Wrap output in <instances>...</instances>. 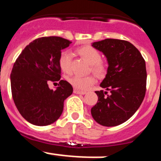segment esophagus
<instances>
[{
    "label": "esophagus",
    "mask_w": 161,
    "mask_h": 161,
    "mask_svg": "<svg viewBox=\"0 0 161 161\" xmlns=\"http://www.w3.org/2000/svg\"><path fill=\"white\" fill-rule=\"evenodd\" d=\"M74 93H76V94H82V95H84L86 93V92L84 91H80V90H76V89H75L74 90Z\"/></svg>",
    "instance_id": "obj_1"
}]
</instances>
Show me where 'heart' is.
I'll list each match as a JSON object with an SVG mask.
<instances>
[{
  "mask_svg": "<svg viewBox=\"0 0 161 161\" xmlns=\"http://www.w3.org/2000/svg\"><path fill=\"white\" fill-rule=\"evenodd\" d=\"M79 55L91 65V70L97 75H104L106 72V65L101 61L99 53L91 46H83L78 50ZM72 54L69 51H62L59 57V64L62 71L69 73L71 71ZM68 81L75 89L79 90H86L95 83L96 80L93 75L81 76L73 75L68 78Z\"/></svg>",
  "mask_w": 161,
  "mask_h": 161,
  "instance_id": "heart-1",
  "label": "heart"
}]
</instances>
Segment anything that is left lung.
Segmentation results:
<instances>
[{"label": "left lung", "mask_w": 161, "mask_h": 161, "mask_svg": "<svg viewBox=\"0 0 161 161\" xmlns=\"http://www.w3.org/2000/svg\"><path fill=\"white\" fill-rule=\"evenodd\" d=\"M105 56L107 74L96 91L97 104L91 115L97 124L115 127L126 122L136 112L146 90V62L138 49L129 42L108 38L92 43ZM107 91L109 94L105 96Z\"/></svg>", "instance_id": "obj_1"}]
</instances>
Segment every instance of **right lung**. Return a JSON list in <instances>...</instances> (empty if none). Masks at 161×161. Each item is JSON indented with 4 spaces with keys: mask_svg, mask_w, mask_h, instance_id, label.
<instances>
[{
    "mask_svg": "<svg viewBox=\"0 0 161 161\" xmlns=\"http://www.w3.org/2000/svg\"><path fill=\"white\" fill-rule=\"evenodd\" d=\"M71 42L60 37H39L31 42L15 60L11 73L12 97L22 116L36 126L53 124L61 115L64 101L72 86L60 80L59 57ZM59 81L56 91L47 82Z\"/></svg>",
    "mask_w": 161,
    "mask_h": 161,
    "instance_id": "obj_1",
    "label": "right lung"
}]
</instances>
